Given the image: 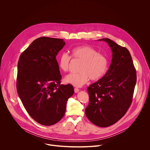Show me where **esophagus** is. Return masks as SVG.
<instances>
[{
  "mask_svg": "<svg viewBox=\"0 0 150 150\" xmlns=\"http://www.w3.org/2000/svg\"><path fill=\"white\" fill-rule=\"evenodd\" d=\"M74 91H75V93H78V92L79 91V89L78 88H75L74 89Z\"/></svg>",
  "mask_w": 150,
  "mask_h": 150,
  "instance_id": "34e87169",
  "label": "esophagus"
}]
</instances>
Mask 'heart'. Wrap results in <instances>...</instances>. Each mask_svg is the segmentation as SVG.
Instances as JSON below:
<instances>
[{"mask_svg": "<svg viewBox=\"0 0 150 150\" xmlns=\"http://www.w3.org/2000/svg\"><path fill=\"white\" fill-rule=\"evenodd\" d=\"M75 58L82 61L79 74H70L64 78V81L75 87H81L90 78L97 81L102 78L108 69V61L106 57L99 54L97 50L88 46H79L72 50ZM71 56L67 53L61 54L58 59L60 70L67 72L69 70Z\"/></svg>", "mask_w": 150, "mask_h": 150, "instance_id": "1", "label": "heart"}]
</instances>
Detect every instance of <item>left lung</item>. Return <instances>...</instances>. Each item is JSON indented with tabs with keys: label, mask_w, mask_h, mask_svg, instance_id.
I'll use <instances>...</instances> for the list:
<instances>
[{
	"label": "left lung",
	"mask_w": 150,
	"mask_h": 150,
	"mask_svg": "<svg viewBox=\"0 0 150 150\" xmlns=\"http://www.w3.org/2000/svg\"><path fill=\"white\" fill-rule=\"evenodd\" d=\"M98 41L108 44L112 52V59L104 76L87 88L90 102L85 115L93 124L108 127L120 120L131 105L137 74L131 55L126 48L108 38Z\"/></svg>",
	"instance_id": "left-lung-1"
}]
</instances>
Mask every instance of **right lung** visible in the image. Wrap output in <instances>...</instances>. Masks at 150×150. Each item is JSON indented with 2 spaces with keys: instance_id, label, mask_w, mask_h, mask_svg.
<instances>
[{
  "instance_id": "right-lung-1",
  "label": "right lung",
  "mask_w": 150,
  "mask_h": 150,
  "mask_svg": "<svg viewBox=\"0 0 150 150\" xmlns=\"http://www.w3.org/2000/svg\"><path fill=\"white\" fill-rule=\"evenodd\" d=\"M65 45L62 39L42 37L34 40L18 63L16 89L30 116L50 126L62 119L67 103L74 93L71 84L60 85L56 57Z\"/></svg>"
}]
</instances>
